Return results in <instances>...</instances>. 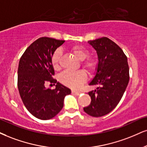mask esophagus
<instances>
[{
    "instance_id": "esophagus-1",
    "label": "esophagus",
    "mask_w": 147,
    "mask_h": 147,
    "mask_svg": "<svg viewBox=\"0 0 147 147\" xmlns=\"http://www.w3.org/2000/svg\"><path fill=\"white\" fill-rule=\"evenodd\" d=\"M71 93H72V94H74V95H75L76 96L80 95V93H81L80 91H76V90H72Z\"/></svg>"
}]
</instances>
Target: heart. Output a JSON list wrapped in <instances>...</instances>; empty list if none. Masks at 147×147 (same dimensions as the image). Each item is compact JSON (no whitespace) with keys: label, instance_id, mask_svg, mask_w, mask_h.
Masks as SVG:
<instances>
[{"label":"heart","instance_id":"obj_1","mask_svg":"<svg viewBox=\"0 0 147 147\" xmlns=\"http://www.w3.org/2000/svg\"><path fill=\"white\" fill-rule=\"evenodd\" d=\"M70 52L78 60L82 61V66L88 73L91 74L95 70L97 61L94 57H88V51L84 47L74 46L70 48ZM62 52L58 49L54 52L52 57V65L54 69H59V63ZM86 80V75L82 71L76 72L65 71L60 76V81L63 84L74 89L80 87Z\"/></svg>","mask_w":147,"mask_h":147}]
</instances>
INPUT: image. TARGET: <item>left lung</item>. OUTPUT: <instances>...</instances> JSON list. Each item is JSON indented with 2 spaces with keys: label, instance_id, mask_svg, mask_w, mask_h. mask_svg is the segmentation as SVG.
I'll list each match as a JSON object with an SVG mask.
<instances>
[{
  "label": "left lung",
  "instance_id": "obj_1",
  "mask_svg": "<svg viewBox=\"0 0 147 147\" xmlns=\"http://www.w3.org/2000/svg\"><path fill=\"white\" fill-rule=\"evenodd\" d=\"M88 43L95 49L98 58L90 86H98L88 92L90 104L84 111L94 117L107 115L117 106L129 80L127 58L120 47L107 37Z\"/></svg>",
  "mask_w": 147,
  "mask_h": 147
}]
</instances>
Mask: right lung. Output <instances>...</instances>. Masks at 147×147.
I'll use <instances>...</instances> for the list:
<instances>
[{"label": "right lung", "instance_id": "add662e5", "mask_svg": "<svg viewBox=\"0 0 147 147\" xmlns=\"http://www.w3.org/2000/svg\"><path fill=\"white\" fill-rule=\"evenodd\" d=\"M65 41L41 37L34 41L24 52L18 69V86L26 109L41 120L54 118L62 110L65 96L69 88L52 78L54 69L52 57ZM48 82L57 83L55 90L45 86Z\"/></svg>", "mask_w": 147, "mask_h": 147}]
</instances>
